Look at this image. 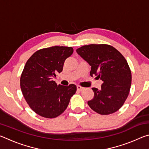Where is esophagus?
<instances>
[{"instance_id": "34e87169", "label": "esophagus", "mask_w": 149, "mask_h": 149, "mask_svg": "<svg viewBox=\"0 0 149 149\" xmlns=\"http://www.w3.org/2000/svg\"><path fill=\"white\" fill-rule=\"evenodd\" d=\"M84 87H81V86H79V85H77V89L78 91H81L84 90Z\"/></svg>"}]
</instances>
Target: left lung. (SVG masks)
Segmentation results:
<instances>
[{
	"instance_id": "left-lung-1",
	"label": "left lung",
	"mask_w": 149,
	"mask_h": 149,
	"mask_svg": "<svg viewBox=\"0 0 149 149\" xmlns=\"http://www.w3.org/2000/svg\"><path fill=\"white\" fill-rule=\"evenodd\" d=\"M77 53L89 64L91 76L96 75L102 81L101 89L93 87L94 97L87 102L95 112L108 115L122 107L129 95L132 73L123 55L110 45H85Z\"/></svg>"
}]
</instances>
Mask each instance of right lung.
Instances as JSON below:
<instances>
[{"label":"right lung","instance_id":"obj_1","mask_svg":"<svg viewBox=\"0 0 149 149\" xmlns=\"http://www.w3.org/2000/svg\"><path fill=\"white\" fill-rule=\"evenodd\" d=\"M72 47L54 46L37 50L27 60L20 78V87L29 107L42 117L54 118L65 111L77 90L76 85H57L52 80L62 71Z\"/></svg>","mask_w":149,"mask_h":149}]
</instances>
